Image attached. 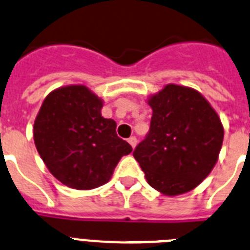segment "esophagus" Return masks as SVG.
I'll list each match as a JSON object with an SVG mask.
<instances>
[{
  "label": "esophagus",
  "instance_id": "1",
  "mask_svg": "<svg viewBox=\"0 0 250 250\" xmlns=\"http://www.w3.org/2000/svg\"><path fill=\"white\" fill-rule=\"evenodd\" d=\"M128 143H129V145H131L132 148H134V147L137 146V138L134 137V136H132V137L128 138Z\"/></svg>",
  "mask_w": 250,
  "mask_h": 250
}]
</instances>
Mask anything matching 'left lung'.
Wrapping results in <instances>:
<instances>
[{"label":"left lung","instance_id":"left-lung-1","mask_svg":"<svg viewBox=\"0 0 250 250\" xmlns=\"http://www.w3.org/2000/svg\"><path fill=\"white\" fill-rule=\"evenodd\" d=\"M151 127L133 157L147 182L166 196L194 190L220 153L224 128L218 113L188 86L167 84L148 98Z\"/></svg>","mask_w":250,"mask_h":250}]
</instances>
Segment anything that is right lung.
<instances>
[{
	"instance_id": "add662e5",
	"label": "right lung",
	"mask_w": 250,
	"mask_h": 250,
	"mask_svg": "<svg viewBox=\"0 0 250 250\" xmlns=\"http://www.w3.org/2000/svg\"><path fill=\"white\" fill-rule=\"evenodd\" d=\"M103 101L85 85H66L47 94L34 123V141L47 170L62 184L92 190L107 184L117 164L132 152L102 117Z\"/></svg>"
}]
</instances>
